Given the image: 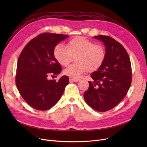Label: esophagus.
Returning <instances> with one entry per match:
<instances>
[{
	"label": "esophagus",
	"instance_id": "34e87169",
	"mask_svg": "<svg viewBox=\"0 0 147 147\" xmlns=\"http://www.w3.org/2000/svg\"><path fill=\"white\" fill-rule=\"evenodd\" d=\"M69 82H79L80 79H76V78H71V77H70V78H69Z\"/></svg>",
	"mask_w": 147,
	"mask_h": 147
}]
</instances>
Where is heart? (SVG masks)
Returning <instances> with one entry per match:
<instances>
[{"label":"heart","instance_id":"heart-1","mask_svg":"<svg viewBox=\"0 0 147 147\" xmlns=\"http://www.w3.org/2000/svg\"><path fill=\"white\" fill-rule=\"evenodd\" d=\"M54 57L63 66H67L75 58L76 63L64 70L65 75L79 78L88 71H94L102 65L106 56L102 45L94 43L83 37H76L69 41L67 47L57 45L53 51Z\"/></svg>","mask_w":147,"mask_h":147}]
</instances>
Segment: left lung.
I'll return each instance as SVG.
<instances>
[{"label":"left lung","mask_w":147,"mask_h":147,"mask_svg":"<svg viewBox=\"0 0 147 147\" xmlns=\"http://www.w3.org/2000/svg\"><path fill=\"white\" fill-rule=\"evenodd\" d=\"M105 48L106 56L102 65L90 74L93 82L83 97L91 108L99 112L110 110L125 97L132 82V68L125 48L107 36H94Z\"/></svg>","instance_id":"8db88e82"}]
</instances>
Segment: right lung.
Listing matches in <instances>:
<instances>
[{"label": "right lung", "mask_w": 147, "mask_h": 147, "mask_svg": "<svg viewBox=\"0 0 147 147\" xmlns=\"http://www.w3.org/2000/svg\"><path fill=\"white\" fill-rule=\"evenodd\" d=\"M68 37L42 33L27 44L18 58L15 79L17 89L26 102L36 110L45 111L55 105L69 83L67 76L58 81L48 78L50 74L57 77L62 71L53 51Z\"/></svg>", "instance_id": "add662e5"}]
</instances>
